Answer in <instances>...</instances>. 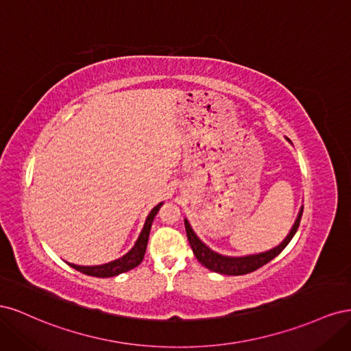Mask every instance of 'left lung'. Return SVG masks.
<instances>
[{"label":"left lung","instance_id":"8db88e82","mask_svg":"<svg viewBox=\"0 0 351 351\" xmlns=\"http://www.w3.org/2000/svg\"><path fill=\"white\" fill-rule=\"evenodd\" d=\"M303 214V208L299 212V217H297L294 226L290 231V234L284 239V241L280 244V246L274 247L269 252L259 253V254H250V256H243V258H230V256H222V254L210 250L208 246H205L202 243L197 236L195 234V231L190 227L187 219H184V226H186V232H187V239L190 246H192V250L195 253V256L197 261L204 265L205 268L210 269L212 272H218V274H224V275H244L259 269L263 265H267L271 262L275 256L287 247V244L291 241L294 237L297 228L300 226V219Z\"/></svg>","mask_w":351,"mask_h":351}]
</instances>
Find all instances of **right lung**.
<instances>
[{
    "label": "right lung",
    "instance_id": "obj_1",
    "mask_svg": "<svg viewBox=\"0 0 351 351\" xmlns=\"http://www.w3.org/2000/svg\"><path fill=\"white\" fill-rule=\"evenodd\" d=\"M161 205L162 204L156 205L151 210V214L147 215V218H146L145 227H143V230L141 232L139 239H137L134 247L129 253L124 254L123 258L117 259L114 262H110V263L99 265V267H79V265H73V263H69V265H70L71 268H74V269H77V271L86 274V275H90V277H98V278L115 277V275H119V274H123V272H127V271L136 268L137 265H139L143 261V258H145L146 246H147V239H149L152 222H154L155 215L158 214L159 208H161Z\"/></svg>",
    "mask_w": 351,
    "mask_h": 351
}]
</instances>
